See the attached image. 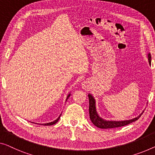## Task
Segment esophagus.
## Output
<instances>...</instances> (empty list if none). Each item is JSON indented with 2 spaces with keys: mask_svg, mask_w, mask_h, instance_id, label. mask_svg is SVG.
Here are the masks:
<instances>
[{
  "mask_svg": "<svg viewBox=\"0 0 155 155\" xmlns=\"http://www.w3.org/2000/svg\"><path fill=\"white\" fill-rule=\"evenodd\" d=\"M81 86L84 89H87L89 87V83L88 81H84L81 84Z\"/></svg>",
  "mask_w": 155,
  "mask_h": 155,
  "instance_id": "34e87169",
  "label": "esophagus"
}]
</instances>
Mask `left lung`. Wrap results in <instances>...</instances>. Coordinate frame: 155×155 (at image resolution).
Segmentation results:
<instances>
[{
    "instance_id": "obj_1",
    "label": "left lung",
    "mask_w": 155,
    "mask_h": 155,
    "mask_svg": "<svg viewBox=\"0 0 155 155\" xmlns=\"http://www.w3.org/2000/svg\"><path fill=\"white\" fill-rule=\"evenodd\" d=\"M148 60L150 64H151V55L150 54H148ZM89 98V114H90V118L91 121L96 127L101 129H110V128H115L125 126L127 124H129L131 122H134L139 118L143 114V112L138 117H135L132 120H124V121H107L104 120L102 118L99 116L98 114H97L96 108H95V100H94L93 97L91 94H88Z\"/></svg>"
}]
</instances>
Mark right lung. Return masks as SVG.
<instances>
[{"mask_svg":"<svg viewBox=\"0 0 155 155\" xmlns=\"http://www.w3.org/2000/svg\"><path fill=\"white\" fill-rule=\"evenodd\" d=\"M70 96V94H69V95L68 96V97H67V100H68V99L69 98V97ZM61 115H60V116L58 117V118L55 120H54V122H48V123H45V124H41V125H46V126H49V125H53V124H55L56 123V122L59 120V119H60V117H61Z\"/></svg>","mask_w":155,"mask_h":155,"instance_id":"1","label":"right lung"}]
</instances>
